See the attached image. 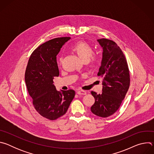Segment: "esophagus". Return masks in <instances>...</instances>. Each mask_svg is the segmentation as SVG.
<instances>
[{"mask_svg": "<svg viewBox=\"0 0 154 154\" xmlns=\"http://www.w3.org/2000/svg\"><path fill=\"white\" fill-rule=\"evenodd\" d=\"M77 94H79V95H85V94H86V91H85L80 90V91H77Z\"/></svg>", "mask_w": 154, "mask_h": 154, "instance_id": "1", "label": "esophagus"}]
</instances>
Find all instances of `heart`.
I'll return each instance as SVG.
<instances>
[{
    "mask_svg": "<svg viewBox=\"0 0 154 154\" xmlns=\"http://www.w3.org/2000/svg\"><path fill=\"white\" fill-rule=\"evenodd\" d=\"M72 49L80 57V58L83 61H88L89 60L90 58L91 57V55L93 54V48L86 42L83 41H80L78 42H76L75 45H74L72 47ZM91 60L93 61H96L95 57H92ZM62 58H60L59 59L60 63H61Z\"/></svg>",
    "mask_w": 154,
    "mask_h": 154,
    "instance_id": "b5f03b06",
    "label": "heart"
}]
</instances>
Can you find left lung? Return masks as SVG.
I'll return each mask as SVG.
<instances>
[{
    "mask_svg": "<svg viewBox=\"0 0 154 154\" xmlns=\"http://www.w3.org/2000/svg\"><path fill=\"white\" fill-rule=\"evenodd\" d=\"M102 48V59L97 75L103 78L102 93L91 91L95 102L91 107L96 116L106 118L119 109L130 86L127 60L117 44L108 39H97Z\"/></svg>",
    "mask_w": 154,
    "mask_h": 154,
    "instance_id": "left-lung-1",
    "label": "left lung"
}]
</instances>
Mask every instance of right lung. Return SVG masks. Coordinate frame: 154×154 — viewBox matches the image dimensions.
<instances>
[{
    "mask_svg": "<svg viewBox=\"0 0 154 154\" xmlns=\"http://www.w3.org/2000/svg\"><path fill=\"white\" fill-rule=\"evenodd\" d=\"M70 37L57 38L42 44L30 55L25 81L37 112L46 119L55 120L66 113L75 96L72 90H56L54 77L59 75L57 55Z\"/></svg>",
    "mask_w": 154,
    "mask_h": 154,
    "instance_id": "1",
    "label": "right lung"
}]
</instances>
